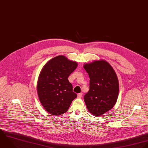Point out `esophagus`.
Masks as SVG:
<instances>
[{
  "mask_svg": "<svg viewBox=\"0 0 148 148\" xmlns=\"http://www.w3.org/2000/svg\"><path fill=\"white\" fill-rule=\"evenodd\" d=\"M82 97V93H79V94H78L77 97H78V99H81V98Z\"/></svg>",
  "mask_w": 148,
  "mask_h": 148,
  "instance_id": "obj_1",
  "label": "esophagus"
}]
</instances>
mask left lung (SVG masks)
<instances>
[{
  "instance_id": "obj_1",
  "label": "left lung",
  "mask_w": 148,
  "mask_h": 148,
  "mask_svg": "<svg viewBox=\"0 0 148 148\" xmlns=\"http://www.w3.org/2000/svg\"><path fill=\"white\" fill-rule=\"evenodd\" d=\"M90 78L89 92L84 96L87 109L94 116H99L111 110L116 103L119 81L111 65L103 59L84 64Z\"/></svg>"
}]
</instances>
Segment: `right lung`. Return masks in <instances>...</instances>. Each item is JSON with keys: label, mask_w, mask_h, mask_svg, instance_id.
<instances>
[{"label": "right lung", "mask_w": 148, "mask_h": 148, "mask_svg": "<svg viewBox=\"0 0 148 148\" xmlns=\"http://www.w3.org/2000/svg\"><path fill=\"white\" fill-rule=\"evenodd\" d=\"M77 66V62L59 55L49 60L41 69L37 92L41 105L49 114L56 116L64 114L77 97L68 80Z\"/></svg>", "instance_id": "1"}]
</instances>
